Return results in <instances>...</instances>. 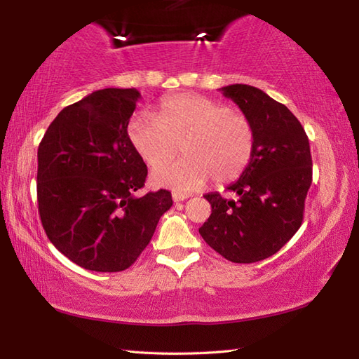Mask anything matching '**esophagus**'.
I'll return each instance as SVG.
<instances>
[{
  "label": "esophagus",
  "mask_w": 359,
  "mask_h": 359,
  "mask_svg": "<svg viewBox=\"0 0 359 359\" xmlns=\"http://www.w3.org/2000/svg\"><path fill=\"white\" fill-rule=\"evenodd\" d=\"M188 194H184V193H172V201L174 202H184L188 199Z\"/></svg>",
  "instance_id": "esophagus-1"
}]
</instances>
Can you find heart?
I'll list each match as a JSON object with an SVG mask.
<instances>
[{
	"instance_id": "b5f03b06",
	"label": "heart",
	"mask_w": 359,
	"mask_h": 359,
	"mask_svg": "<svg viewBox=\"0 0 359 359\" xmlns=\"http://www.w3.org/2000/svg\"><path fill=\"white\" fill-rule=\"evenodd\" d=\"M128 137L151 168L169 161L182 148L184 158L152 172L156 185L177 191H194L210 177L216 184L239 179L256 144L255 126L245 114L197 94L163 98L158 118L148 112L134 114Z\"/></svg>"
}]
</instances>
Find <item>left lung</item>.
<instances>
[{
	"mask_svg": "<svg viewBox=\"0 0 359 359\" xmlns=\"http://www.w3.org/2000/svg\"><path fill=\"white\" fill-rule=\"evenodd\" d=\"M220 90L253 123L255 154L239 180L228 187L238 201L205 194L211 216L199 233L228 261L251 264L278 253L299 230L311 185L310 144L292 111L264 90L250 85Z\"/></svg>",
	"mask_w": 359,
	"mask_h": 359,
	"instance_id": "1",
	"label": "left lung"
}]
</instances>
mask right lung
Returning <instances> with one entry per match:
<instances>
[{
    "instance_id": "obj_1",
    "label": "right lung",
    "mask_w": 359,
    "mask_h": 359,
    "mask_svg": "<svg viewBox=\"0 0 359 359\" xmlns=\"http://www.w3.org/2000/svg\"><path fill=\"white\" fill-rule=\"evenodd\" d=\"M137 89L106 88L66 106L38 147L36 197L49 241L90 271L131 266L147 248L171 193L139 197L148 168L129 142Z\"/></svg>"
}]
</instances>
